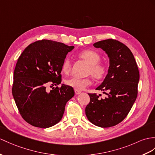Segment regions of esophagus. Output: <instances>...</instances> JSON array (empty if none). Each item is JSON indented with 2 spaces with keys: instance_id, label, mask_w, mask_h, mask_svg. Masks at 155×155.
Wrapping results in <instances>:
<instances>
[{
  "instance_id": "1",
  "label": "esophagus",
  "mask_w": 155,
  "mask_h": 155,
  "mask_svg": "<svg viewBox=\"0 0 155 155\" xmlns=\"http://www.w3.org/2000/svg\"><path fill=\"white\" fill-rule=\"evenodd\" d=\"M81 92L80 91H78V90H75V95H79V94H80Z\"/></svg>"
}]
</instances>
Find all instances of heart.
I'll use <instances>...</instances> for the list:
<instances>
[{"label":"heart","mask_w":155,"mask_h":155,"mask_svg":"<svg viewBox=\"0 0 155 155\" xmlns=\"http://www.w3.org/2000/svg\"><path fill=\"white\" fill-rule=\"evenodd\" d=\"M79 57L83 59L89 65L87 74L91 75L95 80L103 79L108 73V68L104 64L100 63L101 57L99 54L92 50H85L80 52ZM71 70V63L69 58H66L62 63V71L66 74H69ZM66 84L71 87L75 90L81 91L92 84L90 78H71L66 80Z\"/></svg>","instance_id":"b5f03b06"}]
</instances>
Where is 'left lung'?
<instances>
[{"label":"left lung","instance_id":"8db88e82","mask_svg":"<svg viewBox=\"0 0 155 155\" xmlns=\"http://www.w3.org/2000/svg\"><path fill=\"white\" fill-rule=\"evenodd\" d=\"M107 54L110 65L103 82L96 89L107 97L88 93L90 102L85 108L87 118L94 125L109 127L126 118L137 96L139 72L136 61L126 45L109 39L93 44ZM107 90L108 93H105Z\"/></svg>","mask_w":155,"mask_h":155}]
</instances>
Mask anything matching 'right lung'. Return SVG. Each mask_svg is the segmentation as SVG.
Returning a JSON list of instances; mask_svg holds the SVG:
<instances>
[{
    "label": "right lung",
    "mask_w": 155,
    "mask_h": 155,
    "mask_svg": "<svg viewBox=\"0 0 155 155\" xmlns=\"http://www.w3.org/2000/svg\"><path fill=\"white\" fill-rule=\"evenodd\" d=\"M74 46L43 39L30 44L18 59L14 71L12 95L22 118L37 127L47 128L61 120L74 89L61 83L62 65Z\"/></svg>",
    "instance_id": "1"
}]
</instances>
